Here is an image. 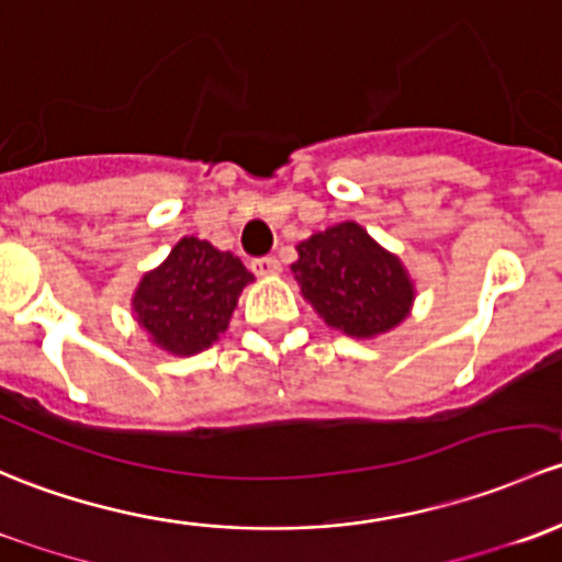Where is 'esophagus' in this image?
I'll use <instances>...</instances> for the list:
<instances>
[{"label":"esophagus","mask_w":562,"mask_h":562,"mask_svg":"<svg viewBox=\"0 0 562 562\" xmlns=\"http://www.w3.org/2000/svg\"><path fill=\"white\" fill-rule=\"evenodd\" d=\"M251 270L257 276H262V279H268V276L281 273V262L276 257H257L251 259Z\"/></svg>","instance_id":"1"}]
</instances>
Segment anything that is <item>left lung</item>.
<instances>
[{
	"instance_id": "obj_1",
	"label": "left lung",
	"mask_w": 562,
	"mask_h": 562,
	"mask_svg": "<svg viewBox=\"0 0 562 562\" xmlns=\"http://www.w3.org/2000/svg\"><path fill=\"white\" fill-rule=\"evenodd\" d=\"M297 251L294 279L329 327L373 338L408 316L414 286L401 259L384 251L360 224H335L300 243Z\"/></svg>"
}]
</instances>
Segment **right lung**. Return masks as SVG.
<instances>
[{
    "instance_id": "1",
    "label": "right lung",
    "mask_w": 562,
    "mask_h": 562,
    "mask_svg": "<svg viewBox=\"0 0 562 562\" xmlns=\"http://www.w3.org/2000/svg\"><path fill=\"white\" fill-rule=\"evenodd\" d=\"M254 276L238 257L207 240L183 238L161 268L143 276L135 314L170 355H196L227 329L238 294Z\"/></svg>"
}]
</instances>
